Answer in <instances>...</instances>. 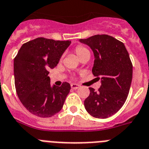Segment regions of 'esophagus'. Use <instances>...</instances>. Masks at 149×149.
<instances>
[{
	"label": "esophagus",
	"mask_w": 149,
	"mask_h": 149,
	"mask_svg": "<svg viewBox=\"0 0 149 149\" xmlns=\"http://www.w3.org/2000/svg\"><path fill=\"white\" fill-rule=\"evenodd\" d=\"M80 87V85H78V84H75V83H72L71 84V88L73 89H77Z\"/></svg>",
	"instance_id": "1"
}]
</instances>
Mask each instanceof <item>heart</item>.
I'll list each match as a JSON object with an SVG mask.
<instances>
[{
	"mask_svg": "<svg viewBox=\"0 0 149 149\" xmlns=\"http://www.w3.org/2000/svg\"><path fill=\"white\" fill-rule=\"evenodd\" d=\"M75 53L79 59L82 58V57L85 56V55L90 56V52L88 51V49L82 46H78L75 49Z\"/></svg>",
	"mask_w": 149,
	"mask_h": 149,
	"instance_id": "1",
	"label": "heart"
}]
</instances>
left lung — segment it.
I'll list each match as a JSON object with an SVG mask.
<instances>
[{
    "instance_id": "left-lung-1",
    "label": "left lung",
    "mask_w": 149,
    "mask_h": 149,
    "mask_svg": "<svg viewBox=\"0 0 149 149\" xmlns=\"http://www.w3.org/2000/svg\"><path fill=\"white\" fill-rule=\"evenodd\" d=\"M79 41L92 50V73L100 76L101 82L98 91L89 88L90 94L84 101L85 109L94 118L110 117L122 107L130 91L133 65L128 52L123 42L107 34Z\"/></svg>"
}]
</instances>
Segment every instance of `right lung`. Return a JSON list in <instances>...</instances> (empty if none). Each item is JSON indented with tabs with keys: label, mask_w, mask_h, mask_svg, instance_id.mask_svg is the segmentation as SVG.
Returning a JSON list of instances; mask_svg holds the SVG:
<instances>
[{
	"label": "right lung",
	"mask_w": 149,
	"mask_h": 149,
	"mask_svg": "<svg viewBox=\"0 0 149 149\" xmlns=\"http://www.w3.org/2000/svg\"><path fill=\"white\" fill-rule=\"evenodd\" d=\"M71 41L42 37L24 43L14 59L15 90L20 101L31 113L52 117L61 111L71 87L50 84V69L58 64Z\"/></svg>",
	"instance_id": "right-lung-1"
}]
</instances>
